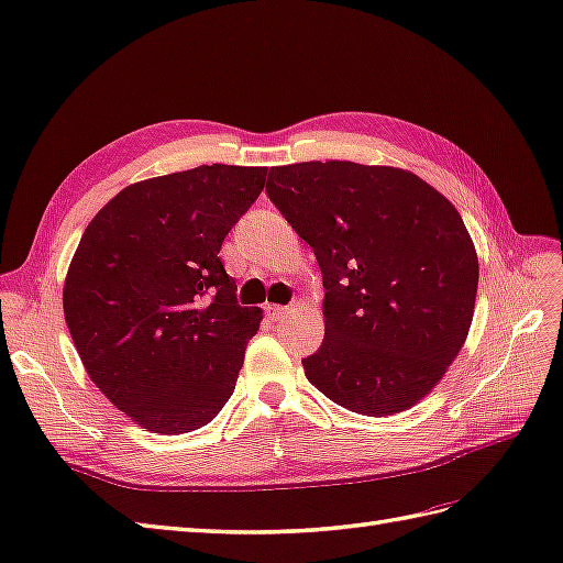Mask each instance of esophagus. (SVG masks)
I'll list each match as a JSON object with an SVG mask.
<instances>
[{
    "label": "esophagus",
    "instance_id": "obj_1",
    "mask_svg": "<svg viewBox=\"0 0 563 563\" xmlns=\"http://www.w3.org/2000/svg\"><path fill=\"white\" fill-rule=\"evenodd\" d=\"M264 309H266V317H268L271 321H278V319L283 317V313L287 311V307H280V305H266Z\"/></svg>",
    "mask_w": 563,
    "mask_h": 563
}]
</instances>
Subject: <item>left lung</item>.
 <instances>
[{
    "label": "left lung",
    "instance_id": "1",
    "mask_svg": "<svg viewBox=\"0 0 563 563\" xmlns=\"http://www.w3.org/2000/svg\"><path fill=\"white\" fill-rule=\"evenodd\" d=\"M266 194L323 276L309 382L360 415L412 408L473 323L479 264L461 213L408 169L350 161L271 167Z\"/></svg>",
    "mask_w": 563,
    "mask_h": 563
}]
</instances>
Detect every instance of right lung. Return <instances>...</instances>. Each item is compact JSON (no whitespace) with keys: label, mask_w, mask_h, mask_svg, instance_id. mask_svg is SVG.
Instances as JSON below:
<instances>
[{"label":"right lung","mask_w":563,"mask_h":563,"mask_svg":"<svg viewBox=\"0 0 563 563\" xmlns=\"http://www.w3.org/2000/svg\"><path fill=\"white\" fill-rule=\"evenodd\" d=\"M268 167L201 165L136 181L88 222L64 283L84 367L155 434L208 424L232 396L261 309L238 305L220 246Z\"/></svg>","instance_id":"obj_1"}]
</instances>
